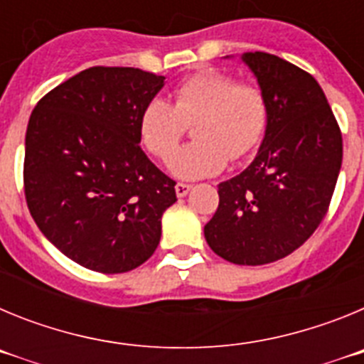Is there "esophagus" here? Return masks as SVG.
<instances>
[{"label": "esophagus", "instance_id": "34e87169", "mask_svg": "<svg viewBox=\"0 0 364 364\" xmlns=\"http://www.w3.org/2000/svg\"><path fill=\"white\" fill-rule=\"evenodd\" d=\"M191 188H193V186H191V184H184V182H178V184H176V186H175L176 197H178V198L186 197V195H188V193H189V191H191Z\"/></svg>", "mask_w": 364, "mask_h": 364}]
</instances>
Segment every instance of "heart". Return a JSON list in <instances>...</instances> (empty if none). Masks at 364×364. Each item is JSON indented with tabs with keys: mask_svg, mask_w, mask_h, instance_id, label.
I'll use <instances>...</instances> for the list:
<instances>
[{
	"mask_svg": "<svg viewBox=\"0 0 364 364\" xmlns=\"http://www.w3.org/2000/svg\"><path fill=\"white\" fill-rule=\"evenodd\" d=\"M195 123L198 140L176 155L185 125ZM268 102L253 83H237L228 73L204 69L182 80L173 91V104L162 98L147 102L140 114V136L153 156L169 160V171L178 178L213 176L228 159L240 160L264 136Z\"/></svg>",
	"mask_w": 364,
	"mask_h": 364,
	"instance_id": "obj_1",
	"label": "heart"
}]
</instances>
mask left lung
Listing matches in <instances>:
<instances>
[{
	"instance_id": "left-lung-1",
	"label": "left lung",
	"mask_w": 364,
	"mask_h": 364,
	"mask_svg": "<svg viewBox=\"0 0 364 364\" xmlns=\"http://www.w3.org/2000/svg\"><path fill=\"white\" fill-rule=\"evenodd\" d=\"M268 102L255 160L218 184V208L204 226L210 247L240 266L290 255L328 211L343 162V138L311 74L268 53H244Z\"/></svg>"
}]
</instances>
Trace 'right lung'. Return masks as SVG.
<instances>
[{
	"label": "right lung",
	"instance_id": "1",
	"mask_svg": "<svg viewBox=\"0 0 364 364\" xmlns=\"http://www.w3.org/2000/svg\"><path fill=\"white\" fill-rule=\"evenodd\" d=\"M166 76L91 67L38 102L25 136L28 211L49 242L100 273L138 268L154 253L175 180L142 147L140 114Z\"/></svg>",
	"mask_w": 364,
	"mask_h": 364
}]
</instances>
